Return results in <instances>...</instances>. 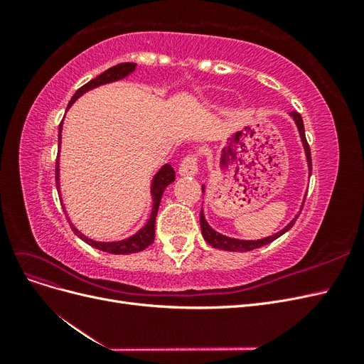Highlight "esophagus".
Masks as SVG:
<instances>
[{"label": "esophagus", "instance_id": "1", "mask_svg": "<svg viewBox=\"0 0 364 364\" xmlns=\"http://www.w3.org/2000/svg\"><path fill=\"white\" fill-rule=\"evenodd\" d=\"M197 162H199V159H197L196 153H188V155L182 159V162L179 165V174L194 176L197 173V170H199L197 168Z\"/></svg>", "mask_w": 364, "mask_h": 364}]
</instances>
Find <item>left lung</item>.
I'll list each match as a JSON object with an SVG mask.
<instances>
[{"instance_id":"1","label":"left lung","mask_w":364,"mask_h":364,"mask_svg":"<svg viewBox=\"0 0 364 364\" xmlns=\"http://www.w3.org/2000/svg\"><path fill=\"white\" fill-rule=\"evenodd\" d=\"M290 115L293 117L297 129H299V134H301V138H302V144L305 147V155H306V161H308V167H310V171H311V151H310V146H308L306 138H305V129H304L302 117H301V114H297L296 111L290 112ZM202 191H203V186H202ZM294 222H296V220H293L291 223H289L282 230H279L278 234H274L272 237L257 240V241H246V240L229 238V237H225L222 234L215 232V230L206 223L203 211H200V228H202V235L206 240V243H209L213 247L222 249V250H229V252H247V250H253V249H258V247L266 246V245L272 243V241L279 238L282 234L287 232L289 229H291Z\"/></svg>"}]
</instances>
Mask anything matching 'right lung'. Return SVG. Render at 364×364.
Segmentation results:
<instances>
[{
	"label": "right lung",
	"mask_w": 364,
	"mask_h": 364,
	"mask_svg": "<svg viewBox=\"0 0 364 364\" xmlns=\"http://www.w3.org/2000/svg\"><path fill=\"white\" fill-rule=\"evenodd\" d=\"M135 67H136V63L124 62V63H118V65H115V67L106 70L100 75H97L95 79H92L91 82H87L86 85L79 87V90L75 91V94L73 95V98L70 100L68 107L86 91L94 90V87L105 85V83H111V82L123 79V77L129 75L132 71H134ZM60 132H62V123L59 126V146H60ZM174 179H176V174H174V170H173L171 165H168V164L164 165V167L159 170V173L155 176V179H153V183H151V196H153L151 215L149 218L147 225L142 228L139 232H136L134 237H130V238L123 240V241H115V243H100V241H94V240H90L87 237L82 235L79 230H77L73 226V223H70L71 229L74 230V234L77 237H80L85 241V243H87L90 246L98 249V250L114 253V255H124V253H135V252L144 250L146 247H149L153 243V241H155V222H156V214H158L162 194H164V190L167 188V186ZM56 183H58V190H59V156H58V161H56Z\"/></svg>",
	"instance_id": "right-lung-1"
}]
</instances>
